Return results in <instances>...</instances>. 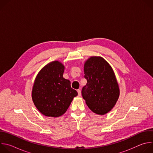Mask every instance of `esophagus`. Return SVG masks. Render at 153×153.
<instances>
[{
  "instance_id": "obj_1",
  "label": "esophagus",
  "mask_w": 153,
  "mask_h": 153,
  "mask_svg": "<svg viewBox=\"0 0 153 153\" xmlns=\"http://www.w3.org/2000/svg\"><path fill=\"white\" fill-rule=\"evenodd\" d=\"M77 93H78V96H81V91H80V90H77Z\"/></svg>"
}]
</instances>
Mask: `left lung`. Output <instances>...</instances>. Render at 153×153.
Listing matches in <instances>:
<instances>
[{"label":"left lung","mask_w":153,"mask_h":153,"mask_svg":"<svg viewBox=\"0 0 153 153\" xmlns=\"http://www.w3.org/2000/svg\"><path fill=\"white\" fill-rule=\"evenodd\" d=\"M84 74L87 83L82 94L87 106L97 114L110 112L120 95L119 86L111 65L100 56H91L84 63Z\"/></svg>","instance_id":"obj_1"}]
</instances>
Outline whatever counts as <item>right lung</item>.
Segmentation results:
<instances>
[{"mask_svg":"<svg viewBox=\"0 0 153 153\" xmlns=\"http://www.w3.org/2000/svg\"><path fill=\"white\" fill-rule=\"evenodd\" d=\"M64 65L51 62L38 73L32 89V99L39 111L47 117H58L68 110L77 92L69 80L63 77Z\"/></svg>","mask_w":153,"mask_h":153,"instance_id":"1","label":"right lung"}]
</instances>
